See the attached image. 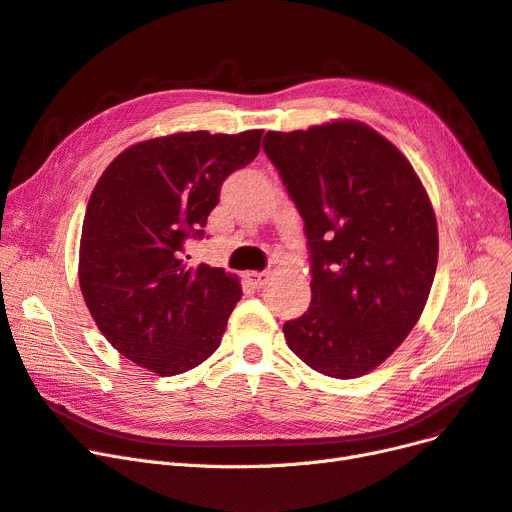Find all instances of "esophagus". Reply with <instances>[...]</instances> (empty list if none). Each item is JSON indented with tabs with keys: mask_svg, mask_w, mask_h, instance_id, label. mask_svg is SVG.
<instances>
[{
	"mask_svg": "<svg viewBox=\"0 0 512 512\" xmlns=\"http://www.w3.org/2000/svg\"><path fill=\"white\" fill-rule=\"evenodd\" d=\"M244 280L249 282L253 289H263L266 287V282L270 280V274L268 272H246Z\"/></svg>",
	"mask_w": 512,
	"mask_h": 512,
	"instance_id": "esophagus-1",
	"label": "esophagus"
}]
</instances>
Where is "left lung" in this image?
Wrapping results in <instances>:
<instances>
[{
    "mask_svg": "<svg viewBox=\"0 0 512 512\" xmlns=\"http://www.w3.org/2000/svg\"><path fill=\"white\" fill-rule=\"evenodd\" d=\"M263 149L306 223L312 301L282 327L314 371L352 380L418 323L439 261V230L409 160L354 120L276 132Z\"/></svg>",
    "mask_w": 512,
    "mask_h": 512,
    "instance_id": "left-lung-1",
    "label": "left lung"
}]
</instances>
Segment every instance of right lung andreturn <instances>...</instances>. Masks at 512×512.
<instances>
[{
	"label": "right lung",
	"mask_w": 512,
	"mask_h": 512,
	"mask_svg": "<svg viewBox=\"0 0 512 512\" xmlns=\"http://www.w3.org/2000/svg\"><path fill=\"white\" fill-rule=\"evenodd\" d=\"M263 130L175 132L124 149L92 189L80 289L107 342L162 377L211 356L242 297L236 274L189 263L221 183L259 154Z\"/></svg>",
	"instance_id": "obj_1"
}]
</instances>
